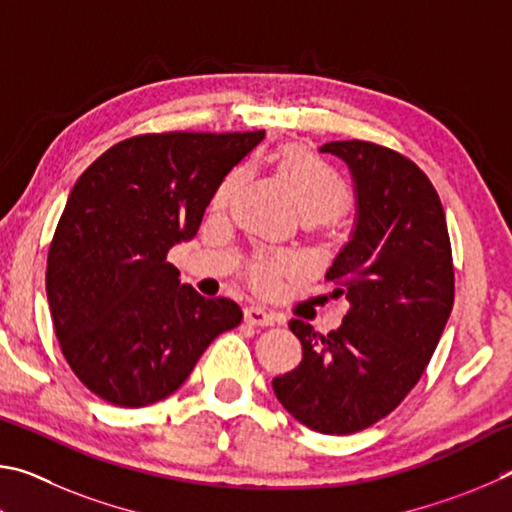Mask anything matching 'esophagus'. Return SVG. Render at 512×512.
<instances>
[{"instance_id":"34e87169","label":"esophagus","mask_w":512,"mask_h":512,"mask_svg":"<svg viewBox=\"0 0 512 512\" xmlns=\"http://www.w3.org/2000/svg\"><path fill=\"white\" fill-rule=\"evenodd\" d=\"M245 321L251 326H274L276 321V315L270 310H265L261 306H249L245 308Z\"/></svg>"}]
</instances>
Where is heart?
Segmentation results:
<instances>
[{
  "instance_id": "heart-1",
  "label": "heart",
  "mask_w": 512,
  "mask_h": 512,
  "mask_svg": "<svg viewBox=\"0 0 512 512\" xmlns=\"http://www.w3.org/2000/svg\"><path fill=\"white\" fill-rule=\"evenodd\" d=\"M279 166L283 175L288 177L294 202H297L301 215L328 220L346 209L348 186L326 159L317 157L315 152L306 148H285L279 155ZM245 175V168H236L222 179V184L213 193V209H224L233 200V195L245 182ZM292 267H297V263L288 261V258H283V261H258L251 270V276H254L258 288H272L276 272L292 270Z\"/></svg>"
}]
</instances>
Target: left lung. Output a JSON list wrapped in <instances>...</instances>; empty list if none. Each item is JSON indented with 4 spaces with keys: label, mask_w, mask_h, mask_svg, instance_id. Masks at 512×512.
Returning a JSON list of instances; mask_svg holds the SVG:
<instances>
[{
    "label": "left lung",
    "mask_w": 512,
    "mask_h": 512,
    "mask_svg": "<svg viewBox=\"0 0 512 512\" xmlns=\"http://www.w3.org/2000/svg\"><path fill=\"white\" fill-rule=\"evenodd\" d=\"M319 152L353 177V231L326 272L351 310L326 337L292 319L303 360L272 387L301 425L342 436L389 416L416 387L450 319L454 267L443 204L414 161L357 139Z\"/></svg>",
    "instance_id": "1"
}]
</instances>
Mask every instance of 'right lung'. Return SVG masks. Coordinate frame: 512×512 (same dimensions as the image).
I'll return each instance as SVG.
<instances>
[{
  "instance_id": "1",
  "label": "right lung",
  "mask_w": 512,
  "mask_h": 512,
  "mask_svg": "<svg viewBox=\"0 0 512 512\" xmlns=\"http://www.w3.org/2000/svg\"><path fill=\"white\" fill-rule=\"evenodd\" d=\"M265 132L141 134L103 152L71 188L47 258L62 355L119 407L175 393L242 310L179 283L170 247L195 238L215 188Z\"/></svg>"
}]
</instances>
